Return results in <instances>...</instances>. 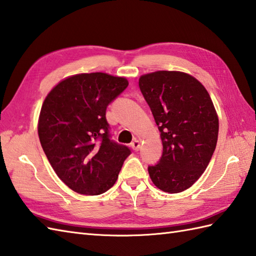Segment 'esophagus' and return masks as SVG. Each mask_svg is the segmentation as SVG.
Masks as SVG:
<instances>
[{"mask_svg":"<svg viewBox=\"0 0 256 256\" xmlns=\"http://www.w3.org/2000/svg\"><path fill=\"white\" fill-rule=\"evenodd\" d=\"M132 148L134 151H138L140 149V141L138 139H134L132 142Z\"/></svg>","mask_w":256,"mask_h":256,"instance_id":"34e87169","label":"esophagus"}]
</instances>
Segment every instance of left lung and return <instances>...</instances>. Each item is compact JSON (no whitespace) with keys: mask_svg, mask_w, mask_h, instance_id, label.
Wrapping results in <instances>:
<instances>
[{"mask_svg":"<svg viewBox=\"0 0 256 256\" xmlns=\"http://www.w3.org/2000/svg\"><path fill=\"white\" fill-rule=\"evenodd\" d=\"M139 88L161 132L162 156L148 166L158 190L180 192L200 178L218 140L217 112L204 85L187 73L156 71L139 78Z\"/></svg>","mask_w":256,"mask_h":256,"instance_id":"1","label":"left lung"}]
</instances>
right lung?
<instances>
[{
  "instance_id": "right-lung-1",
  "label": "right lung",
  "mask_w": 256,
  "mask_h": 256,
  "mask_svg": "<svg viewBox=\"0 0 256 256\" xmlns=\"http://www.w3.org/2000/svg\"><path fill=\"white\" fill-rule=\"evenodd\" d=\"M127 86L124 78L82 73L64 78L44 98L39 140L56 174L78 194L108 190L132 153L110 139L106 120L107 106Z\"/></svg>"
}]
</instances>
